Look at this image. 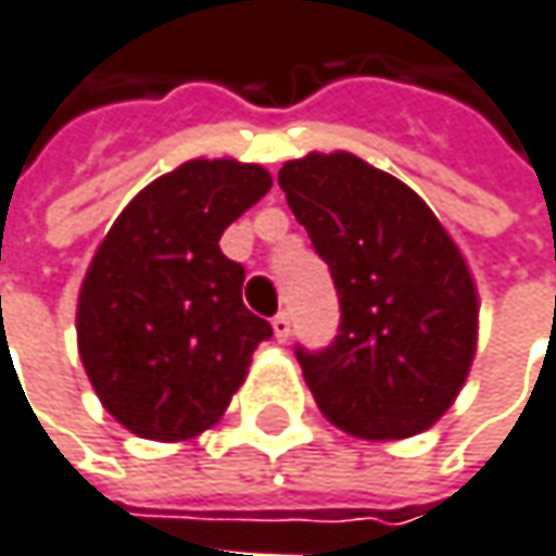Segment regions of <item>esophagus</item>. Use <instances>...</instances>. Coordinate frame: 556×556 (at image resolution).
<instances>
[{
    "label": "esophagus",
    "instance_id": "34e87169",
    "mask_svg": "<svg viewBox=\"0 0 556 556\" xmlns=\"http://www.w3.org/2000/svg\"><path fill=\"white\" fill-rule=\"evenodd\" d=\"M289 330H292V318H289V312H277V315H274V333H277V340H286V337H289Z\"/></svg>",
    "mask_w": 556,
    "mask_h": 556
}]
</instances>
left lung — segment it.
I'll return each mask as SVG.
<instances>
[{"instance_id":"1","label":"left lung","mask_w":556,"mask_h":556,"mask_svg":"<svg viewBox=\"0 0 556 556\" xmlns=\"http://www.w3.org/2000/svg\"><path fill=\"white\" fill-rule=\"evenodd\" d=\"M279 187L328 264L340 328L295 359L330 424L359 439L432 427L475 359L478 292L427 203L350 152L286 162Z\"/></svg>"}]
</instances>
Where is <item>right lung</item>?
<instances>
[{"label":"right lung","instance_id":"1","mask_svg":"<svg viewBox=\"0 0 556 556\" xmlns=\"http://www.w3.org/2000/svg\"><path fill=\"white\" fill-rule=\"evenodd\" d=\"M270 190L261 165L187 162L139 190L78 292V353L108 414L142 439L210 429L270 321L241 302L244 267L219 238Z\"/></svg>","mask_w":556,"mask_h":556}]
</instances>
